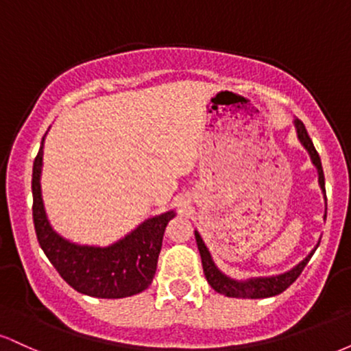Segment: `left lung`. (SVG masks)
Instances as JSON below:
<instances>
[{
	"label": "left lung",
	"instance_id": "obj_1",
	"mask_svg": "<svg viewBox=\"0 0 351 351\" xmlns=\"http://www.w3.org/2000/svg\"><path fill=\"white\" fill-rule=\"evenodd\" d=\"M293 125H295V132H297V138L302 143V147L305 148L308 153L310 160H312L313 167L317 168L318 173V184H320L322 193L325 196V206H327V195H325V176H324V170H322V162H320V156L313 147V142L310 140V136L305 130V125L300 122L299 119L293 120ZM324 217H327V208H325V215ZM195 237H196V244H198L199 249V256H201V263H203V271H204V277H206L208 284L215 289L216 292L223 293L226 297H236V299H265V297H274V295H279L295 282L297 277L300 276V272L304 271L305 265L308 264L310 257L313 256L315 249L320 244L318 241L315 247L312 249L307 254L305 259H302L299 264L293 265L292 269L289 271L282 272V274H274V276H261V277H247V279H232L221 271L219 267L215 264L213 261L211 252L204 244L203 237L198 231L195 229Z\"/></svg>",
	"mask_w": 351,
	"mask_h": 351
}]
</instances>
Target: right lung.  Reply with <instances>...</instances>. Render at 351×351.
I'll list each match as a JSON object with an SVG mask.
<instances>
[{
  "label": "right lung",
  "instance_id": "obj_1",
  "mask_svg": "<svg viewBox=\"0 0 351 351\" xmlns=\"http://www.w3.org/2000/svg\"><path fill=\"white\" fill-rule=\"evenodd\" d=\"M47 134V132H46ZM44 138L33 165V217L41 249L72 289L99 299H123L152 284L162 251L165 228L175 209L145 219L128 234L108 245L77 244L60 236L47 217L41 175Z\"/></svg>",
  "mask_w": 351,
  "mask_h": 351
}]
</instances>
